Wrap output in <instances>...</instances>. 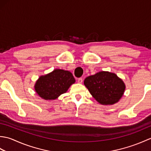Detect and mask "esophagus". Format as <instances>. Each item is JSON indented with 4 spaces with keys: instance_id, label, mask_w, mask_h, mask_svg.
<instances>
[{
    "instance_id": "34e87169",
    "label": "esophagus",
    "mask_w": 151,
    "mask_h": 151,
    "mask_svg": "<svg viewBox=\"0 0 151 151\" xmlns=\"http://www.w3.org/2000/svg\"><path fill=\"white\" fill-rule=\"evenodd\" d=\"M82 82H83V79L82 78H79L78 79V82L79 83V84H82Z\"/></svg>"
}]
</instances>
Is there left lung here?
Wrapping results in <instances>:
<instances>
[{
  "mask_svg": "<svg viewBox=\"0 0 151 151\" xmlns=\"http://www.w3.org/2000/svg\"><path fill=\"white\" fill-rule=\"evenodd\" d=\"M84 84L95 100L103 105L117 103L126 88L120 78L108 71H101L88 76Z\"/></svg>",
  "mask_w": 151,
  "mask_h": 151,
  "instance_id": "8db88e82",
  "label": "left lung"
}]
</instances>
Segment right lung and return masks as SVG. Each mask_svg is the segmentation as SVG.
Returning a JSON list of instances; mask_svg holds the SVG:
<instances>
[{
	"instance_id": "obj_1",
	"label": "right lung",
	"mask_w": 151,
	"mask_h": 151,
	"mask_svg": "<svg viewBox=\"0 0 151 151\" xmlns=\"http://www.w3.org/2000/svg\"><path fill=\"white\" fill-rule=\"evenodd\" d=\"M75 82V79L70 71L57 69L41 76L35 84L34 89L45 100H54L65 93Z\"/></svg>"
}]
</instances>
